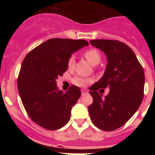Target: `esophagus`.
Here are the masks:
<instances>
[{
	"label": "esophagus",
	"mask_w": 155,
	"mask_h": 155,
	"mask_svg": "<svg viewBox=\"0 0 155 155\" xmlns=\"http://www.w3.org/2000/svg\"><path fill=\"white\" fill-rule=\"evenodd\" d=\"M87 91L85 90H81V95H84L85 94H87Z\"/></svg>",
	"instance_id": "34e87169"
}]
</instances>
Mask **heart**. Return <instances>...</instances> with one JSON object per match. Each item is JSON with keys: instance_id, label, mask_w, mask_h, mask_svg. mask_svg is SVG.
<instances>
[{"instance_id": "1", "label": "heart", "mask_w": 155, "mask_h": 155, "mask_svg": "<svg viewBox=\"0 0 155 155\" xmlns=\"http://www.w3.org/2000/svg\"><path fill=\"white\" fill-rule=\"evenodd\" d=\"M84 57L87 59V61L91 64L92 65H97L98 63L101 61V54H100L99 51L94 48H91L88 49L84 53ZM75 65V57L74 55H71L69 57L68 61V66L69 68H73ZM74 84H76L80 87H83L87 84L88 82H90V79L84 78H81V77H75L73 79Z\"/></svg>"}]
</instances>
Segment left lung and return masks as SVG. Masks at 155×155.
Segmentation results:
<instances>
[{
    "label": "left lung",
    "mask_w": 155,
    "mask_h": 155,
    "mask_svg": "<svg viewBox=\"0 0 155 155\" xmlns=\"http://www.w3.org/2000/svg\"><path fill=\"white\" fill-rule=\"evenodd\" d=\"M90 42L102 50L108 60L102 78L89 88L93 98V103L88 106L90 118L100 130L113 131L124 126L141 104L144 71L134 51L124 42L112 39ZM107 87L109 94L102 98L97 91Z\"/></svg>",
    "instance_id": "1"
}]
</instances>
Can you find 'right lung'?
<instances>
[{
  "instance_id": "1",
  "label": "right lung",
  "mask_w": 155,
  "mask_h": 155,
  "mask_svg": "<svg viewBox=\"0 0 155 155\" xmlns=\"http://www.w3.org/2000/svg\"><path fill=\"white\" fill-rule=\"evenodd\" d=\"M84 39H51L25 56L18 77V89L31 120L49 130L61 128L71 118V111L81 96L78 87L59 91L56 79L68 68L71 53L87 46Z\"/></svg>"
}]
</instances>
